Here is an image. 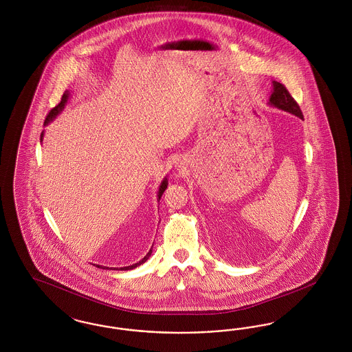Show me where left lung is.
<instances>
[{"label":"left lung","mask_w":352,"mask_h":352,"mask_svg":"<svg viewBox=\"0 0 352 352\" xmlns=\"http://www.w3.org/2000/svg\"><path fill=\"white\" fill-rule=\"evenodd\" d=\"M268 104L270 107L278 108V109L289 112L297 118H303L300 105L290 96V94L285 88L284 84L273 82V91L269 98Z\"/></svg>","instance_id":"1"}]
</instances>
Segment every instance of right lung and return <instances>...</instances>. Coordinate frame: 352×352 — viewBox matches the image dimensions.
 <instances>
[{
  "instance_id": "1",
  "label": "right lung",
  "mask_w": 352,
  "mask_h": 352,
  "mask_svg": "<svg viewBox=\"0 0 352 352\" xmlns=\"http://www.w3.org/2000/svg\"><path fill=\"white\" fill-rule=\"evenodd\" d=\"M68 98H69V91H66L65 94H63V96H62V100H60V102L56 105V107H54L52 109H51L50 112H49V115H47V118H46V120H45V126L46 125H49L50 124L51 121L54 120V118H56L63 109H65V107H66V104H67ZM43 134H45V132H42V134H41V142H42V140H43ZM168 178L165 177L164 178V181L161 182V184H160V188H158V194H157V197H158V201L161 199V197H162V194H164V191L168 188ZM151 251L148 252L146 253V256L142 258V260H140L138 263H135V264H133V265H129V267H124V268H120L121 270H131V269L137 268L138 265H141V264H144L149 257H151ZM98 268L101 269H108V267L107 268H104V267H100V265H96ZM118 269V270H120Z\"/></svg>"
}]
</instances>
